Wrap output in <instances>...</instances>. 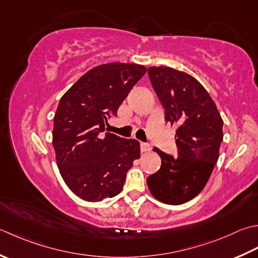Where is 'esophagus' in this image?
<instances>
[{
	"mask_svg": "<svg viewBox=\"0 0 258 258\" xmlns=\"http://www.w3.org/2000/svg\"><path fill=\"white\" fill-rule=\"evenodd\" d=\"M150 149H151V147H150L149 144H145V143H141L140 144V150H141V152H147V151H149Z\"/></svg>",
	"mask_w": 258,
	"mask_h": 258,
	"instance_id": "obj_1",
	"label": "esophagus"
}]
</instances>
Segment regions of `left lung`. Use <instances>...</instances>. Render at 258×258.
I'll return each mask as SVG.
<instances>
[{
	"label": "left lung",
	"mask_w": 258,
	"mask_h": 258,
	"mask_svg": "<svg viewBox=\"0 0 258 258\" xmlns=\"http://www.w3.org/2000/svg\"><path fill=\"white\" fill-rule=\"evenodd\" d=\"M151 85L165 108V120L176 125L178 156L158 148L161 167L147 178L151 195L159 202L181 205L201 192L212 175L223 141V119L201 82L169 67H150Z\"/></svg>",
	"instance_id": "left-lung-1"
}]
</instances>
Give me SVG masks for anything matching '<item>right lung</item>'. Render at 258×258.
Here are the masks:
<instances>
[{
    "label": "right lung",
    "instance_id": "obj_1",
    "mask_svg": "<svg viewBox=\"0 0 258 258\" xmlns=\"http://www.w3.org/2000/svg\"><path fill=\"white\" fill-rule=\"evenodd\" d=\"M146 71L136 63L94 67L60 99L52 131L56 165L67 186L83 201L118 195L140 157L138 140L106 133V124Z\"/></svg>",
    "mask_w": 258,
    "mask_h": 258
}]
</instances>
